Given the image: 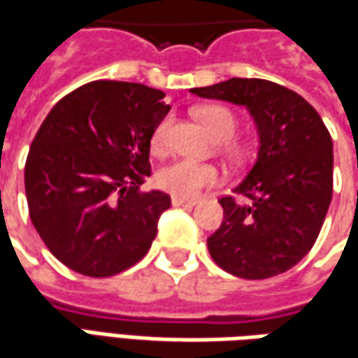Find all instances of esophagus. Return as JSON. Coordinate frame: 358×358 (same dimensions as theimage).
Here are the masks:
<instances>
[{"label": "esophagus", "instance_id": "obj_1", "mask_svg": "<svg viewBox=\"0 0 358 358\" xmlns=\"http://www.w3.org/2000/svg\"><path fill=\"white\" fill-rule=\"evenodd\" d=\"M194 199H182V197H172V207H194Z\"/></svg>", "mask_w": 358, "mask_h": 358}]
</instances>
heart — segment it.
Returning <instances> with one entry per match:
<instances>
[{
    "mask_svg": "<svg viewBox=\"0 0 358 358\" xmlns=\"http://www.w3.org/2000/svg\"><path fill=\"white\" fill-rule=\"evenodd\" d=\"M196 116L219 141H222V147L227 153H231L232 157H240L244 153L242 147L232 141L236 136V129H238V120L232 114V110L224 108V106H201L196 110ZM166 134H169V122H162L153 134L155 149L164 147ZM217 180H219V171L213 164L194 162L187 159L169 162L157 174L159 187H162L164 192H169L174 197H182V199H194L203 187L213 186Z\"/></svg>",
    "mask_w": 358,
    "mask_h": 358,
    "instance_id": "b5f03b06",
    "label": "heart"
}]
</instances>
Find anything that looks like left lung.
I'll use <instances>...</instances> for the list:
<instances>
[{
	"label": "left lung",
	"instance_id": "obj_1",
	"mask_svg": "<svg viewBox=\"0 0 358 358\" xmlns=\"http://www.w3.org/2000/svg\"><path fill=\"white\" fill-rule=\"evenodd\" d=\"M203 99L250 110L259 134L257 161L232 196L219 199L221 227L207 238L215 264L242 279L285 273L318 238L334 192V143L320 114L283 85L238 79L192 89Z\"/></svg>",
	"mask_w": 358,
	"mask_h": 358
}]
</instances>
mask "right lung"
Here are the masks:
<instances>
[{"instance_id":"add662e5","label":"right lung","mask_w":358,"mask_h":358,"mask_svg":"<svg viewBox=\"0 0 358 358\" xmlns=\"http://www.w3.org/2000/svg\"><path fill=\"white\" fill-rule=\"evenodd\" d=\"M162 99L147 85L92 81L57 102L32 139L24 164L31 221L77 273H122L153 244L171 197L139 186L151 176V137L171 110Z\"/></svg>"}]
</instances>
